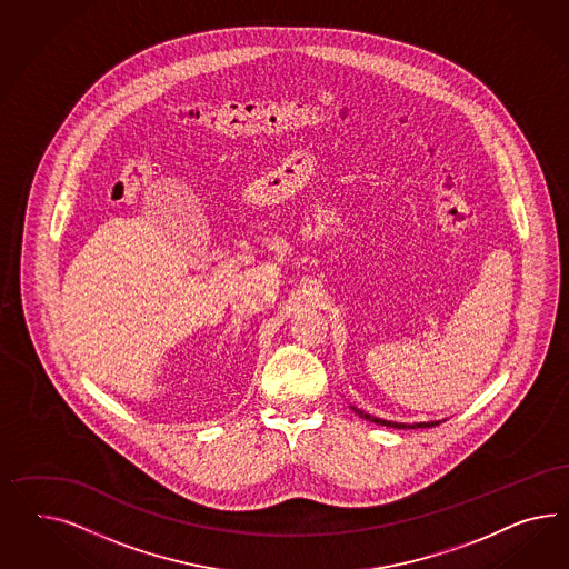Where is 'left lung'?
<instances>
[{"instance_id": "left-lung-1", "label": "left lung", "mask_w": 569, "mask_h": 569, "mask_svg": "<svg viewBox=\"0 0 569 569\" xmlns=\"http://www.w3.org/2000/svg\"><path fill=\"white\" fill-rule=\"evenodd\" d=\"M355 409V407H352ZM355 413L361 415L362 419H369L373 423L379 426H388V428H398V430H415V428H433L438 426V421H428V423H413V426H407V423H392V421H386V419H378V417H371L369 413H362L359 409H355Z\"/></svg>"}]
</instances>
